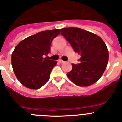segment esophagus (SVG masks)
I'll use <instances>...</instances> for the list:
<instances>
[{
    "label": "esophagus",
    "instance_id": "obj_1",
    "mask_svg": "<svg viewBox=\"0 0 122 122\" xmlns=\"http://www.w3.org/2000/svg\"><path fill=\"white\" fill-rule=\"evenodd\" d=\"M58 62H60V64H64V63H65V61H64V60H61V59H60V60H58Z\"/></svg>",
    "mask_w": 122,
    "mask_h": 122
}]
</instances>
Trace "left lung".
<instances>
[{"label":"left lung","mask_w":122,"mask_h":122,"mask_svg":"<svg viewBox=\"0 0 122 122\" xmlns=\"http://www.w3.org/2000/svg\"><path fill=\"white\" fill-rule=\"evenodd\" d=\"M60 31L74 51L81 55L80 64H72V69L67 74L69 79L80 86L95 83L108 63L109 53L105 42L97 35L80 28H64Z\"/></svg>","instance_id":"left-lung-1"}]
</instances>
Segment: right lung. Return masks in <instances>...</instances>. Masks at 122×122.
<instances>
[{
	"label": "right lung",
	"instance_id": "add662e5",
	"mask_svg": "<svg viewBox=\"0 0 122 122\" xmlns=\"http://www.w3.org/2000/svg\"><path fill=\"white\" fill-rule=\"evenodd\" d=\"M60 29L42 31L23 39L15 47L11 56L13 71L18 81L30 89L42 87L50 79L55 60L47 59L53 39Z\"/></svg>",
	"mask_w": 122,
	"mask_h": 122
}]
</instances>
